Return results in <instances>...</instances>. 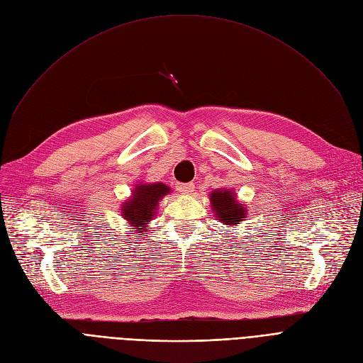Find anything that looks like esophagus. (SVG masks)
<instances>
[{"label": "esophagus", "instance_id": "esophagus-1", "mask_svg": "<svg viewBox=\"0 0 363 363\" xmlns=\"http://www.w3.org/2000/svg\"><path fill=\"white\" fill-rule=\"evenodd\" d=\"M177 191L181 193V194H185V196L191 194V193L194 191V184H191V182H188V184H181V182H178V184H177Z\"/></svg>", "mask_w": 363, "mask_h": 363}]
</instances>
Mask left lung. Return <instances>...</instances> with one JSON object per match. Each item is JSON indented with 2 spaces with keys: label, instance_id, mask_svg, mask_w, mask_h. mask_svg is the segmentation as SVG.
I'll use <instances>...</instances> for the list:
<instances>
[{
  "label": "left lung",
  "instance_id": "8db88e82",
  "mask_svg": "<svg viewBox=\"0 0 363 363\" xmlns=\"http://www.w3.org/2000/svg\"><path fill=\"white\" fill-rule=\"evenodd\" d=\"M211 206L218 220L228 226H237L247 215V208L237 201L235 193L226 188L212 191Z\"/></svg>",
  "mask_w": 363,
  "mask_h": 363
}]
</instances>
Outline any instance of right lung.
Here are the masks:
<instances>
[{"mask_svg":"<svg viewBox=\"0 0 363 363\" xmlns=\"http://www.w3.org/2000/svg\"><path fill=\"white\" fill-rule=\"evenodd\" d=\"M170 193V188L162 182L156 184H137L132 191V197L122 204V216L128 220L132 233H147L148 222L156 216L159 201Z\"/></svg>","mask_w":363,"mask_h":363,"instance_id":"right-lung-1","label":"right lung"}]
</instances>
